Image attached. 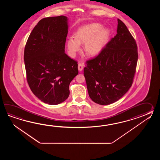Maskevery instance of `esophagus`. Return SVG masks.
<instances>
[{
	"label": "esophagus",
	"mask_w": 160,
	"mask_h": 160,
	"mask_svg": "<svg viewBox=\"0 0 160 160\" xmlns=\"http://www.w3.org/2000/svg\"><path fill=\"white\" fill-rule=\"evenodd\" d=\"M83 68H84V64L82 63H79L78 64V66L79 71L82 72L83 69Z\"/></svg>",
	"instance_id": "1"
}]
</instances>
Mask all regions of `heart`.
I'll list each match as a JSON object with an SVG mask.
<instances>
[{
    "label": "heart",
    "instance_id": "heart-1",
    "mask_svg": "<svg viewBox=\"0 0 160 160\" xmlns=\"http://www.w3.org/2000/svg\"><path fill=\"white\" fill-rule=\"evenodd\" d=\"M110 32L108 28L99 23H90L79 27L75 32V37L71 36L67 41L68 52L75 56L84 44L85 54L93 57L99 54L109 41Z\"/></svg>",
    "mask_w": 160,
    "mask_h": 160
}]
</instances>
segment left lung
<instances>
[{
  "label": "left lung",
  "mask_w": 160,
  "mask_h": 160,
  "mask_svg": "<svg viewBox=\"0 0 160 160\" xmlns=\"http://www.w3.org/2000/svg\"><path fill=\"white\" fill-rule=\"evenodd\" d=\"M117 21V34L97 57L86 62L83 71L90 98L101 105L122 98L132 86L136 72V41L126 25Z\"/></svg>",
  "instance_id": "1"
}]
</instances>
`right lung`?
<instances>
[{
	"label": "right lung",
	"mask_w": 160,
	"mask_h": 160,
	"mask_svg": "<svg viewBox=\"0 0 160 160\" xmlns=\"http://www.w3.org/2000/svg\"><path fill=\"white\" fill-rule=\"evenodd\" d=\"M68 28L65 16L43 18L31 31L24 48L31 90L41 101L51 105L68 98L69 85L78 74L77 62L65 52Z\"/></svg>",
	"instance_id": "add662e5"
}]
</instances>
